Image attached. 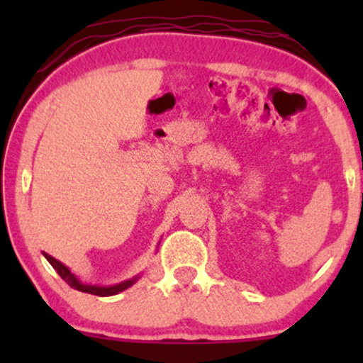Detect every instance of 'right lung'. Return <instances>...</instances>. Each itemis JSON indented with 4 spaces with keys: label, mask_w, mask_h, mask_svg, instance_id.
<instances>
[{
    "label": "right lung",
    "mask_w": 363,
    "mask_h": 363,
    "mask_svg": "<svg viewBox=\"0 0 363 363\" xmlns=\"http://www.w3.org/2000/svg\"><path fill=\"white\" fill-rule=\"evenodd\" d=\"M45 259H48L49 262H51V266L54 269H56L57 274L65 280L66 283H68L69 286L74 290H80V291H85V294H91V295H99V297H107V295H116L119 294V291L126 290L128 286H131L133 283L136 281V278H133V280H128V281H123L119 283V285H114V286H94V285H83V283H80L77 280V278L73 277L72 272H69L68 268H66L65 264H61L60 261L54 259L52 256H49V254H45Z\"/></svg>",
    "instance_id": "1"
}]
</instances>
